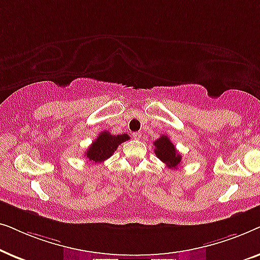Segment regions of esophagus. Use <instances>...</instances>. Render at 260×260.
Returning <instances> with one entry per match:
<instances>
[{"label":"esophagus","mask_w":260,"mask_h":260,"mask_svg":"<svg viewBox=\"0 0 260 260\" xmlns=\"http://www.w3.org/2000/svg\"><path fill=\"white\" fill-rule=\"evenodd\" d=\"M133 137L135 138V140H140V138L142 137V133H140V131H138V133H134Z\"/></svg>","instance_id":"esophagus-1"}]
</instances>
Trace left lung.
Listing matches in <instances>:
<instances>
[{
    "instance_id": "8db88e82",
    "label": "left lung",
    "mask_w": 260,
    "mask_h": 260,
    "mask_svg": "<svg viewBox=\"0 0 260 260\" xmlns=\"http://www.w3.org/2000/svg\"><path fill=\"white\" fill-rule=\"evenodd\" d=\"M154 151L157 157L170 169H177L181 163L182 156L176 150L175 145L170 142V138L166 135H162L158 140L154 142Z\"/></svg>"
}]
</instances>
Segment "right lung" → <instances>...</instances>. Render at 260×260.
I'll return each instance as SVG.
<instances>
[{
    "mask_svg": "<svg viewBox=\"0 0 260 260\" xmlns=\"http://www.w3.org/2000/svg\"><path fill=\"white\" fill-rule=\"evenodd\" d=\"M127 140H130V137L126 134L116 136V135L110 134L109 131H102L85 152V156L87 159L93 161L94 163L103 162L111 157L113 152L118 148V145Z\"/></svg>",
    "mask_w": 260,
    "mask_h": 260,
    "instance_id": "right-lung-1",
    "label": "right lung"
}]
</instances>
